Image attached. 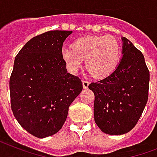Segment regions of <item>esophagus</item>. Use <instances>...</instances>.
<instances>
[{
    "label": "esophagus",
    "mask_w": 157,
    "mask_h": 157,
    "mask_svg": "<svg viewBox=\"0 0 157 157\" xmlns=\"http://www.w3.org/2000/svg\"><path fill=\"white\" fill-rule=\"evenodd\" d=\"M89 85V81L88 80H82V87L84 89H87Z\"/></svg>",
    "instance_id": "esophagus-1"
}]
</instances>
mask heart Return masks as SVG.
<instances>
[{
  "label": "heart",
  "mask_w": 157,
  "mask_h": 157,
  "mask_svg": "<svg viewBox=\"0 0 157 157\" xmlns=\"http://www.w3.org/2000/svg\"><path fill=\"white\" fill-rule=\"evenodd\" d=\"M72 49L61 51L62 59L71 73L77 72L85 59V67L91 75L105 77L115 71L121 59L120 42L111 35L79 37L73 42Z\"/></svg>",
  "instance_id": "b5f03b06"
}]
</instances>
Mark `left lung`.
Masks as SVG:
<instances>
[{
	"label": "left lung",
	"instance_id": "1",
	"mask_svg": "<svg viewBox=\"0 0 157 157\" xmlns=\"http://www.w3.org/2000/svg\"><path fill=\"white\" fill-rule=\"evenodd\" d=\"M122 58L110 75L88 88L94 92V120L103 133L121 135L138 123L148 99L150 75L142 52L126 37Z\"/></svg>",
	"mask_w": 157,
	"mask_h": 157
}]
</instances>
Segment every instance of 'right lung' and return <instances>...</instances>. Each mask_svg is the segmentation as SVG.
<instances>
[{
	"mask_svg": "<svg viewBox=\"0 0 157 157\" xmlns=\"http://www.w3.org/2000/svg\"><path fill=\"white\" fill-rule=\"evenodd\" d=\"M72 31H49L30 39L15 57L10 78L11 109L22 127L43 138L56 133L69 106L82 90L81 79L68 73L61 57Z\"/></svg>",
	"mask_w": 157,
	"mask_h": 157,
	"instance_id": "add662e5",
	"label": "right lung"
}]
</instances>
